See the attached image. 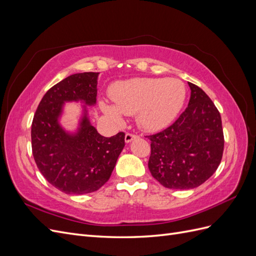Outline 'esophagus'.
I'll list each match as a JSON object with an SVG mask.
<instances>
[{"instance_id":"1","label":"esophagus","mask_w":256,"mask_h":256,"mask_svg":"<svg viewBox=\"0 0 256 256\" xmlns=\"http://www.w3.org/2000/svg\"><path fill=\"white\" fill-rule=\"evenodd\" d=\"M138 136H136V134H126V136H125V142L126 143H130L131 141H134V140H136V138H138Z\"/></svg>"}]
</instances>
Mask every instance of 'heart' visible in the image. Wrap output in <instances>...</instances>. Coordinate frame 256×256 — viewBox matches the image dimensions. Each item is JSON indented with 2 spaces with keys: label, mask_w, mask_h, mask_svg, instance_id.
Instances as JSON below:
<instances>
[{
  "label": "heart",
  "mask_w": 256,
  "mask_h": 256,
  "mask_svg": "<svg viewBox=\"0 0 256 256\" xmlns=\"http://www.w3.org/2000/svg\"><path fill=\"white\" fill-rule=\"evenodd\" d=\"M114 104H99L102 113L122 125L124 115H136L138 126L145 131L168 127L180 112L186 99V88L180 80L136 78L115 83L110 88Z\"/></svg>",
  "instance_id": "obj_1"
}]
</instances>
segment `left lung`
<instances>
[{
  "mask_svg": "<svg viewBox=\"0 0 256 256\" xmlns=\"http://www.w3.org/2000/svg\"><path fill=\"white\" fill-rule=\"evenodd\" d=\"M188 108L173 125L150 136L148 168L168 189H193L218 168L224 147L220 113L206 92L188 82Z\"/></svg>",
  "mask_w": 256,
  "mask_h": 256,
  "instance_id": "obj_1",
  "label": "left lung"
}]
</instances>
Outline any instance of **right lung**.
I'll return each instance as SVG.
<instances>
[{"label":"right lung","instance_id":"obj_1","mask_svg":"<svg viewBox=\"0 0 256 256\" xmlns=\"http://www.w3.org/2000/svg\"><path fill=\"white\" fill-rule=\"evenodd\" d=\"M99 72L67 76L42 97L32 122V150L42 176L66 194H86L109 180L124 146L125 134L111 138L92 125L88 106L96 104ZM82 104L77 127L66 130L60 120L64 104Z\"/></svg>","mask_w":256,"mask_h":256}]
</instances>
